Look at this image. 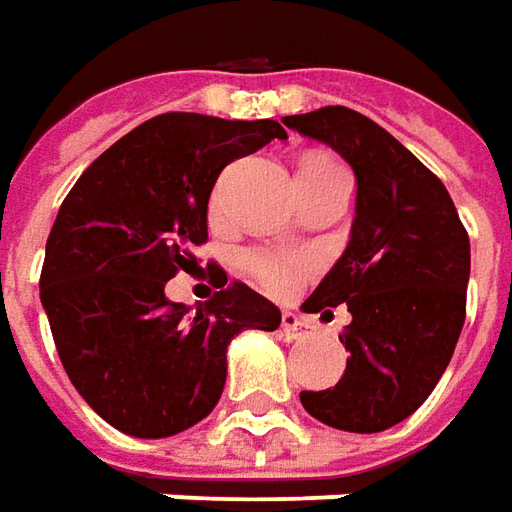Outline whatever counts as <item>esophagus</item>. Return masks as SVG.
Listing matches in <instances>:
<instances>
[{"label": "esophagus", "instance_id": "obj_1", "mask_svg": "<svg viewBox=\"0 0 512 512\" xmlns=\"http://www.w3.org/2000/svg\"><path fill=\"white\" fill-rule=\"evenodd\" d=\"M283 333H285V339L288 342H294V339H302L305 333H308V325H305V319L297 314H291V311H285L283 314Z\"/></svg>", "mask_w": 512, "mask_h": 512}]
</instances>
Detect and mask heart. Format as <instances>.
<instances>
[{
	"instance_id": "obj_1",
	"label": "heart",
	"mask_w": 512,
	"mask_h": 512,
	"mask_svg": "<svg viewBox=\"0 0 512 512\" xmlns=\"http://www.w3.org/2000/svg\"><path fill=\"white\" fill-rule=\"evenodd\" d=\"M300 173H316V176H347L336 162H328V159H316V162H305L300 168ZM246 263V271L255 277L257 283L263 288H269L271 294L277 297H285L291 294L300 280L308 271V260L300 255H285V252H269V249H255L249 255L243 257Z\"/></svg>"
}]
</instances>
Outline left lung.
<instances>
[{
	"label": "left lung",
	"mask_w": 512,
	"mask_h": 512,
	"mask_svg": "<svg viewBox=\"0 0 512 512\" xmlns=\"http://www.w3.org/2000/svg\"><path fill=\"white\" fill-rule=\"evenodd\" d=\"M283 123L342 154L358 182L350 243L302 302L322 319L347 305V370L333 389L300 392V401L333 429L384 431L429 398L454 356L471 241L446 184L370 117L325 106Z\"/></svg>",
	"instance_id": "1"
}]
</instances>
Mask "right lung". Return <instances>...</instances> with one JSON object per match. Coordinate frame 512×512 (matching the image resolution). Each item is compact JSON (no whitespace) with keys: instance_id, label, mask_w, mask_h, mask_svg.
Masks as SVG:
<instances>
[{"instance_id":"obj_1","label":"right lung","mask_w":512,"mask_h":512,"mask_svg":"<svg viewBox=\"0 0 512 512\" xmlns=\"http://www.w3.org/2000/svg\"><path fill=\"white\" fill-rule=\"evenodd\" d=\"M271 139H288L274 120L170 111L117 139L66 193L41 305L72 387L114 429L156 440L196 426L224 392L229 342L280 328V311L227 274L196 314L165 297L170 277L198 266L218 173Z\"/></svg>"}]
</instances>
